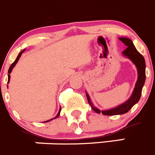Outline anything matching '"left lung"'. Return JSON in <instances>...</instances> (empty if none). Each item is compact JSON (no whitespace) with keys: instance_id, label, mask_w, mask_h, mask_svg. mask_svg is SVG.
<instances>
[{"instance_id":"1","label":"left lung","mask_w":155,"mask_h":155,"mask_svg":"<svg viewBox=\"0 0 155 155\" xmlns=\"http://www.w3.org/2000/svg\"><path fill=\"white\" fill-rule=\"evenodd\" d=\"M119 40L127 46V48L122 52V54L128 58L129 60L131 61V62L136 66L137 71V80L135 84L134 91H133L132 94H131L128 100H127L125 102L117 106V107L107 109V110H101L100 109L94 106L88 94L86 92L87 101L91 107L92 110L97 114L102 113V114H104V115L111 116L117 115V114H124L129 111L130 108L140 100L142 88L144 87V82H145V60H144V57L137 51L131 40L127 38H119Z\"/></svg>"}]
</instances>
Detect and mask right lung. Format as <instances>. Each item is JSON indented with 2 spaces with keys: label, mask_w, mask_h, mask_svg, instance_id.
Masks as SVG:
<instances>
[{
  "label": "right lung",
  "mask_w": 155,
  "mask_h": 155,
  "mask_svg": "<svg viewBox=\"0 0 155 155\" xmlns=\"http://www.w3.org/2000/svg\"><path fill=\"white\" fill-rule=\"evenodd\" d=\"M25 51V50H23V51H21L20 52L19 54H18V57H17L16 60L15 61V62H14V63H13L12 64H11V66H10L9 70H8V74H8V83H9V82H10V78H11V75H10V74L11 73V71H12V70H13V68H15V65H16V64L18 63V61H19V59H20V58H21V54H22L23 52ZM61 110V107H60V110H59V112H58V114H57V116H56V117H54V118H51V119H50V120H46V121H44V122H49L50 120H53V119H55V118H56V117H58V116L60 115Z\"/></svg>",
  "instance_id": "right-lung-1"
}]
</instances>
